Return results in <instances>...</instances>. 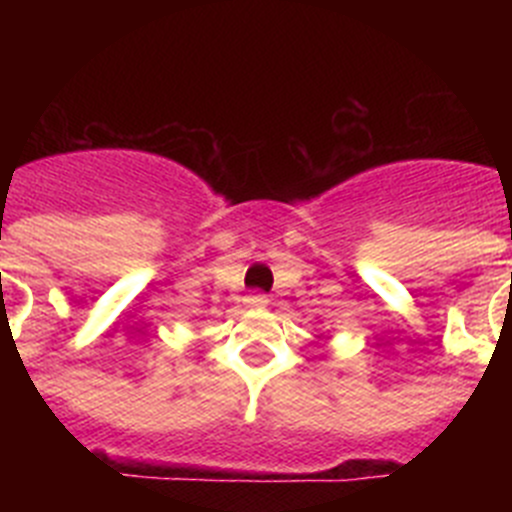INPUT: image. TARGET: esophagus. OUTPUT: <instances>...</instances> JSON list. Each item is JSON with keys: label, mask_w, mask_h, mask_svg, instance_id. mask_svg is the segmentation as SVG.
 Wrapping results in <instances>:
<instances>
[{"label": "esophagus", "mask_w": 512, "mask_h": 512, "mask_svg": "<svg viewBox=\"0 0 512 512\" xmlns=\"http://www.w3.org/2000/svg\"><path fill=\"white\" fill-rule=\"evenodd\" d=\"M246 305L248 307H266V305H269V297H266V295H248Z\"/></svg>", "instance_id": "34e87169"}]
</instances>
